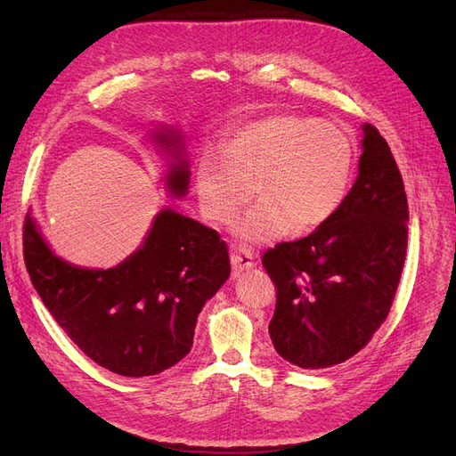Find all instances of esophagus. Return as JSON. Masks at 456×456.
Here are the masks:
<instances>
[{
  "instance_id": "obj_1",
  "label": "esophagus",
  "mask_w": 456,
  "mask_h": 456,
  "mask_svg": "<svg viewBox=\"0 0 456 456\" xmlns=\"http://www.w3.org/2000/svg\"><path fill=\"white\" fill-rule=\"evenodd\" d=\"M253 260H255V253L249 249V247H238V249H233L230 255L232 270L236 273L253 268V265H255Z\"/></svg>"
}]
</instances>
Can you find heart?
<instances>
[{
	"label": "heart",
	"instance_id": "heart-1",
	"mask_svg": "<svg viewBox=\"0 0 456 456\" xmlns=\"http://www.w3.org/2000/svg\"><path fill=\"white\" fill-rule=\"evenodd\" d=\"M354 148L333 121L273 114L245 123L196 167L203 216L226 224L249 201H258L233 226L238 238L270 243L293 228L314 230L333 218L348 196Z\"/></svg>",
	"mask_w": 456,
	"mask_h": 456
}]
</instances>
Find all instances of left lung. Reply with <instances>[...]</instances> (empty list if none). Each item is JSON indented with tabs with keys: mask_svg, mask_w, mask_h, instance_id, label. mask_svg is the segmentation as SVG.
<instances>
[{
	"mask_svg": "<svg viewBox=\"0 0 456 456\" xmlns=\"http://www.w3.org/2000/svg\"><path fill=\"white\" fill-rule=\"evenodd\" d=\"M360 175L338 213L310 236L262 256L275 285L273 348L302 369H325L365 348L388 317L407 255L409 207L390 146L363 126Z\"/></svg>",
	"mask_w": 456,
	"mask_h": 456,
	"instance_id": "8db88e82",
	"label": "left lung"
}]
</instances>
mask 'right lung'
Returning a JSON list of instances; mask_svg holds the SVG:
<instances>
[{
  "mask_svg": "<svg viewBox=\"0 0 456 456\" xmlns=\"http://www.w3.org/2000/svg\"><path fill=\"white\" fill-rule=\"evenodd\" d=\"M173 148L181 136L158 134ZM190 171L173 163L167 188L186 194ZM24 265L64 333L94 363L121 377H150L190 352L198 314L230 275L218 232L163 209L142 247L116 268L87 270L54 256L32 220L22 228Z\"/></svg>",
  "mask_w": 456,
  "mask_h": 456,
  "instance_id": "right-lung-1",
  "label": "right lung"
}]
</instances>
